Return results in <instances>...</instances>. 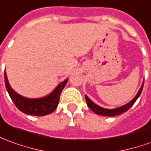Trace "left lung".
Segmentation results:
<instances>
[{
  "label": "left lung",
  "instance_id": "left-lung-1",
  "mask_svg": "<svg viewBox=\"0 0 151 151\" xmlns=\"http://www.w3.org/2000/svg\"><path fill=\"white\" fill-rule=\"evenodd\" d=\"M143 85H144V81H143L142 85H141L140 88L139 89L138 93H136V95L132 101H130L128 103L122 106H119V107H116V108H113V109H106V108H104V107H101L100 106L97 105L93 101H91L90 98L87 95L85 96V98H86V101H87V104L88 106V107L93 111L94 113H96L97 115H101V116H114L122 114L123 112H126L128 109H130L132 107L133 104L138 99V97H140V93H141L142 89H143Z\"/></svg>",
  "mask_w": 151,
  "mask_h": 151
}]
</instances>
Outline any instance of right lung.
Returning <instances> with one entry per match:
<instances>
[{
	"label": "right lung",
	"mask_w": 151,
	"mask_h": 151,
	"mask_svg": "<svg viewBox=\"0 0 151 151\" xmlns=\"http://www.w3.org/2000/svg\"><path fill=\"white\" fill-rule=\"evenodd\" d=\"M68 78L58 84V86L47 96L39 98H28L17 93L11 87L5 71V83L6 88L11 100L20 111L32 116H46L54 111L58 105L61 92L68 83Z\"/></svg>",
	"instance_id": "obj_1"
}]
</instances>
